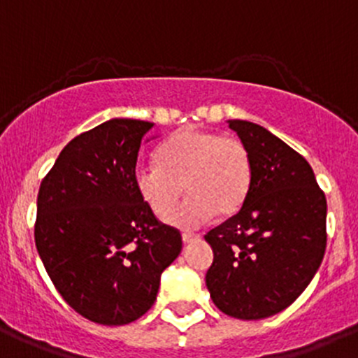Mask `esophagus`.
<instances>
[{
    "mask_svg": "<svg viewBox=\"0 0 358 358\" xmlns=\"http://www.w3.org/2000/svg\"><path fill=\"white\" fill-rule=\"evenodd\" d=\"M182 240H183V243H190V242H194V240H199V236L192 235V233H183Z\"/></svg>",
    "mask_w": 358,
    "mask_h": 358,
    "instance_id": "obj_1",
    "label": "esophagus"
}]
</instances>
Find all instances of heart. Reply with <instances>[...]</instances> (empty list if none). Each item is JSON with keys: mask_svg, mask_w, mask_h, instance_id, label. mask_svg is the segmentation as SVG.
I'll use <instances>...</instances> for the list:
<instances>
[{"mask_svg": "<svg viewBox=\"0 0 358 358\" xmlns=\"http://www.w3.org/2000/svg\"><path fill=\"white\" fill-rule=\"evenodd\" d=\"M250 178L252 162L242 141L199 129L180 130L160 145L157 162L134 169V187L157 217H168L185 189L189 198L169 217L180 229L238 212Z\"/></svg>", "mask_w": 358, "mask_h": 358, "instance_id": "obj_1", "label": "heart"}]
</instances>
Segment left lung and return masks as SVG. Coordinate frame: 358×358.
I'll list each match as a JSON object with an SVG mask.
<instances>
[{
	"label": "left lung",
	"mask_w": 358,
	"mask_h": 358,
	"mask_svg": "<svg viewBox=\"0 0 358 358\" xmlns=\"http://www.w3.org/2000/svg\"><path fill=\"white\" fill-rule=\"evenodd\" d=\"M252 162L236 215L205 236L213 250L206 288L224 315L263 320L292 306L322 265L327 199L302 155L270 130L229 120Z\"/></svg>",
	"instance_id": "8db88e82"
}]
</instances>
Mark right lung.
<instances>
[{"mask_svg":"<svg viewBox=\"0 0 358 358\" xmlns=\"http://www.w3.org/2000/svg\"><path fill=\"white\" fill-rule=\"evenodd\" d=\"M152 127L113 118L73 138L38 190L40 259L65 302L100 325L141 318L182 252V235L160 224L134 187L139 146L157 138Z\"/></svg>","mask_w":358,"mask_h":358,"instance_id":"add662e5","label":"right lung"}]
</instances>
